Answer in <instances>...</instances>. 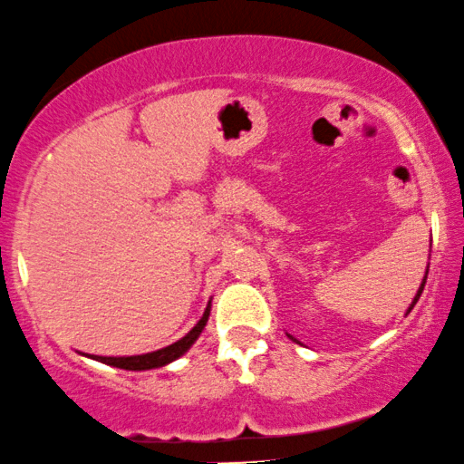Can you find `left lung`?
I'll return each mask as SVG.
<instances>
[{
	"mask_svg": "<svg viewBox=\"0 0 464 464\" xmlns=\"http://www.w3.org/2000/svg\"><path fill=\"white\" fill-rule=\"evenodd\" d=\"M426 276H428V269H426ZM426 276H424V280H421V285H420V289H418V295H415L413 297V302H411V306H409V310H407V313H411V308L415 306V302H418L420 300V295H421V291H424V285H426ZM293 340H295V338H293ZM295 343H297V340H295Z\"/></svg>",
	"mask_w": 464,
	"mask_h": 464,
	"instance_id": "left-lung-1",
	"label": "left lung"
}]
</instances>
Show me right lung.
<instances>
[{
	"label": "right lung",
	"instance_id": "right-lung-1",
	"mask_svg": "<svg viewBox=\"0 0 464 464\" xmlns=\"http://www.w3.org/2000/svg\"><path fill=\"white\" fill-rule=\"evenodd\" d=\"M209 308H212V302L208 304V308H205V313L201 319H198V324L192 327V330L186 334L184 338H179L178 343L169 344V347L151 351V353H145V355H130V357H102V355H87V357L107 363V366L124 368V371H151V368H162V366H167V363H171L173 360H178V357L184 355L186 351L195 344V340L201 336L203 327H205V324H208Z\"/></svg>",
	"mask_w": 464,
	"mask_h": 464
}]
</instances>
